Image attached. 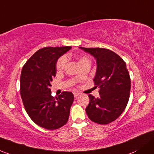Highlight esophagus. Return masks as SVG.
<instances>
[{"instance_id": "1", "label": "esophagus", "mask_w": 154, "mask_h": 154, "mask_svg": "<svg viewBox=\"0 0 154 154\" xmlns=\"http://www.w3.org/2000/svg\"><path fill=\"white\" fill-rule=\"evenodd\" d=\"M80 92H78V91H74L73 92V94H74V97H77V96H78L79 94H80Z\"/></svg>"}]
</instances>
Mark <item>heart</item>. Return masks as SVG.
I'll use <instances>...</instances> for the list:
<instances>
[{
	"mask_svg": "<svg viewBox=\"0 0 154 154\" xmlns=\"http://www.w3.org/2000/svg\"><path fill=\"white\" fill-rule=\"evenodd\" d=\"M87 60L89 61L88 58L86 57H85V56H82L80 58V59H79L78 63H79V64H80V63H81L84 62V61H87ZM66 57L63 56V57H60L56 63V70L57 71V72H61V71L63 70L65 65H66Z\"/></svg>",
	"mask_w": 154,
	"mask_h": 154,
	"instance_id": "obj_1",
	"label": "heart"
}]
</instances>
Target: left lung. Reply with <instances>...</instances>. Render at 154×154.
I'll use <instances>...</instances> for the list:
<instances>
[{
  "label": "left lung",
  "instance_id": "left-lung-1",
  "mask_svg": "<svg viewBox=\"0 0 154 154\" xmlns=\"http://www.w3.org/2000/svg\"><path fill=\"white\" fill-rule=\"evenodd\" d=\"M95 57L97 63L94 79L100 97L89 94L85 108L88 118L97 124L106 125L116 120L128 103L131 79L125 62L113 51L103 48L80 47Z\"/></svg>",
  "mask_w": 154,
  "mask_h": 154
}]
</instances>
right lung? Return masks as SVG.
I'll return each mask as SVG.
<instances>
[{
  "mask_svg": "<svg viewBox=\"0 0 154 154\" xmlns=\"http://www.w3.org/2000/svg\"><path fill=\"white\" fill-rule=\"evenodd\" d=\"M71 46L44 47L37 51L23 67L20 90L24 108L35 123L48 130L66 124L74 101L72 92L51 96L50 86L56 75L58 58Z\"/></svg>",
  "mask_w": 154,
  "mask_h": 154,
  "instance_id": "add662e5",
  "label": "right lung"
}]
</instances>
